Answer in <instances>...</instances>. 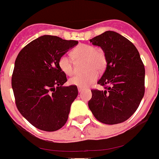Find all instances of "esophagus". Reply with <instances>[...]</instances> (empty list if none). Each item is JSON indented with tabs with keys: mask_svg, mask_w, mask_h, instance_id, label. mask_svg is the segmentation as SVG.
Wrapping results in <instances>:
<instances>
[{
	"mask_svg": "<svg viewBox=\"0 0 159 159\" xmlns=\"http://www.w3.org/2000/svg\"><path fill=\"white\" fill-rule=\"evenodd\" d=\"M78 92H81L83 91V89H81V88H78Z\"/></svg>",
	"mask_w": 159,
	"mask_h": 159,
	"instance_id": "esophagus-1",
	"label": "esophagus"
}]
</instances>
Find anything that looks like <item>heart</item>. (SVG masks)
I'll use <instances>...</instances> for the list:
<instances>
[{
    "instance_id": "heart-1",
    "label": "heart",
    "mask_w": 159,
    "mask_h": 159,
    "mask_svg": "<svg viewBox=\"0 0 159 159\" xmlns=\"http://www.w3.org/2000/svg\"><path fill=\"white\" fill-rule=\"evenodd\" d=\"M71 55L75 61L84 59V70L87 71L84 74L76 75L69 79L72 85L80 88H86L95 82L98 78V70L101 72L104 70L106 64L105 53L99 49L88 44H81L74 49ZM60 69L67 75H71L74 72L72 60L67 55H63L58 61Z\"/></svg>"
}]
</instances>
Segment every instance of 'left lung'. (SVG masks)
I'll use <instances>...</instances> for the list:
<instances>
[{
    "label": "left lung",
    "instance_id": "left-lung-1",
    "mask_svg": "<svg viewBox=\"0 0 159 159\" xmlns=\"http://www.w3.org/2000/svg\"><path fill=\"white\" fill-rule=\"evenodd\" d=\"M90 43L101 47L107 64L98 81L106 90H92L89 107L102 124H120L134 113L144 97V64L135 46L113 31L91 39Z\"/></svg>",
    "mask_w": 159,
    "mask_h": 159
}]
</instances>
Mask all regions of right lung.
Here are the masks:
<instances>
[{"label":"right lung","instance_id":"obj_1","mask_svg":"<svg viewBox=\"0 0 159 159\" xmlns=\"http://www.w3.org/2000/svg\"><path fill=\"white\" fill-rule=\"evenodd\" d=\"M78 43L44 35L26 45L15 60L11 86L16 106L39 130L56 131L67 122L78 92L75 85L63 86L67 77L58 61Z\"/></svg>","mask_w":159,"mask_h":159}]
</instances>
